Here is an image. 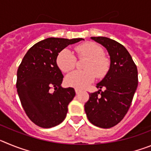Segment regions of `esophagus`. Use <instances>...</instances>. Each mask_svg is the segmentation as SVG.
<instances>
[{"label": "esophagus", "mask_w": 151, "mask_h": 151, "mask_svg": "<svg viewBox=\"0 0 151 151\" xmlns=\"http://www.w3.org/2000/svg\"><path fill=\"white\" fill-rule=\"evenodd\" d=\"M75 91H76V93L77 94H79L80 92H81V90H80V89H78V88H76V89H75Z\"/></svg>", "instance_id": "1"}]
</instances>
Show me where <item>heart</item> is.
Returning <instances> with one entry per match:
<instances>
[{
  "label": "heart",
  "instance_id": "heart-1",
  "mask_svg": "<svg viewBox=\"0 0 151 151\" xmlns=\"http://www.w3.org/2000/svg\"><path fill=\"white\" fill-rule=\"evenodd\" d=\"M79 58H87L84 65L83 71L72 72L65 78L68 86L83 88L91 83L95 78H102L110 69V61L104 55V49L97 44L87 42L77 46L75 48ZM57 66L63 73H68L74 69L76 64V57L70 50L65 48L60 52L57 57Z\"/></svg>",
  "mask_w": 151,
  "mask_h": 151
}]
</instances>
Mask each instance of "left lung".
<instances>
[{"instance_id": "obj_1", "label": "left lung", "mask_w": 151, "mask_h": 151, "mask_svg": "<svg viewBox=\"0 0 151 151\" xmlns=\"http://www.w3.org/2000/svg\"><path fill=\"white\" fill-rule=\"evenodd\" d=\"M91 38L107 50L110 66L104 78L97 84L99 91L89 94L85 111L91 123L109 129L120 122L130 107L138 87V69L123 45L106 37Z\"/></svg>"}]
</instances>
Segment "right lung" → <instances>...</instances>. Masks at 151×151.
I'll list each match as a JSON object with an SVG mask.
<instances>
[{"mask_svg": "<svg viewBox=\"0 0 151 151\" xmlns=\"http://www.w3.org/2000/svg\"><path fill=\"white\" fill-rule=\"evenodd\" d=\"M82 40H42L28 50L19 66L17 88L21 104L30 120L40 127H54L66 118L76 92L73 88L61 87L63 76L56 60L66 47Z\"/></svg>", "mask_w": 151, "mask_h": 151, "instance_id": "right-lung-1", "label": "right lung"}]
</instances>
